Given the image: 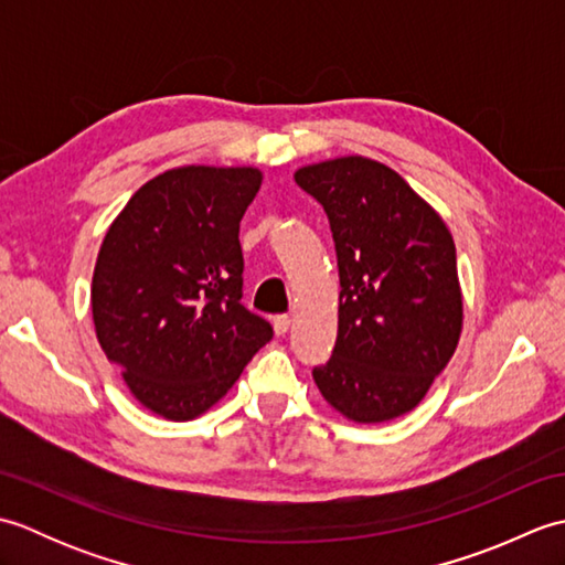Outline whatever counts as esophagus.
<instances>
[{
    "label": "esophagus",
    "instance_id": "esophagus-1",
    "mask_svg": "<svg viewBox=\"0 0 565 565\" xmlns=\"http://www.w3.org/2000/svg\"><path fill=\"white\" fill-rule=\"evenodd\" d=\"M291 328V316H276L274 318V330L276 334H286Z\"/></svg>",
    "mask_w": 565,
    "mask_h": 565
}]
</instances>
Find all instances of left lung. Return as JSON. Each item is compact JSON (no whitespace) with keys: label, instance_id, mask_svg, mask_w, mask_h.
<instances>
[{"label":"left lung","instance_id":"8db88e82","mask_svg":"<svg viewBox=\"0 0 565 565\" xmlns=\"http://www.w3.org/2000/svg\"><path fill=\"white\" fill-rule=\"evenodd\" d=\"M294 177L328 213L342 286L338 342L313 369L322 398L354 423L411 413L459 344L451 233L381 162L354 154Z\"/></svg>","mask_w":565,"mask_h":565}]
</instances>
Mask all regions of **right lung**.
I'll use <instances>...</instances> for the list:
<instances>
[{"label":"right lung","mask_w":565,"mask_h":565,"mask_svg":"<svg viewBox=\"0 0 565 565\" xmlns=\"http://www.w3.org/2000/svg\"><path fill=\"white\" fill-rule=\"evenodd\" d=\"M259 184L252 167H179L142 184L104 237L92 279L99 344L167 419L206 413L274 338L243 306L237 235Z\"/></svg>","instance_id":"right-lung-1"}]
</instances>
